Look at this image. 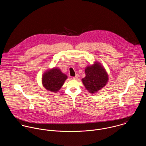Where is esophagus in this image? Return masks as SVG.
Returning a JSON list of instances; mask_svg holds the SVG:
<instances>
[{
	"instance_id": "1",
	"label": "esophagus",
	"mask_w": 146,
	"mask_h": 146,
	"mask_svg": "<svg viewBox=\"0 0 146 146\" xmlns=\"http://www.w3.org/2000/svg\"><path fill=\"white\" fill-rule=\"evenodd\" d=\"M78 77H79V75L77 74V75H76V76H75L73 77L72 78H73V79H77L78 78Z\"/></svg>"
}]
</instances>
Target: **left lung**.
<instances>
[{
    "label": "left lung",
    "instance_id": "8db88e82",
    "mask_svg": "<svg viewBox=\"0 0 146 146\" xmlns=\"http://www.w3.org/2000/svg\"><path fill=\"white\" fill-rule=\"evenodd\" d=\"M85 72V77L82 79V82L90 93L97 92L108 82V74L104 67L98 62L87 66Z\"/></svg>",
    "mask_w": 146,
    "mask_h": 146
}]
</instances>
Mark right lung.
<instances>
[{"mask_svg":"<svg viewBox=\"0 0 146 146\" xmlns=\"http://www.w3.org/2000/svg\"><path fill=\"white\" fill-rule=\"evenodd\" d=\"M67 79V76L62 73L60 68L54 67L43 74L42 84L46 90L56 93L60 90Z\"/></svg>","mask_w":146,"mask_h":146,"instance_id":"right-lung-1","label":"right lung"}]
</instances>
